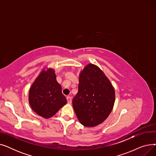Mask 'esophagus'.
<instances>
[{"instance_id": "esophagus-1", "label": "esophagus", "mask_w": 156, "mask_h": 156, "mask_svg": "<svg viewBox=\"0 0 156 156\" xmlns=\"http://www.w3.org/2000/svg\"><path fill=\"white\" fill-rule=\"evenodd\" d=\"M66 99H67V101H68V104H71V102H72V99H71V97H69V96H68Z\"/></svg>"}]
</instances>
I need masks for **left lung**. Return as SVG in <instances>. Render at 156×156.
Here are the masks:
<instances>
[{
    "label": "left lung",
    "instance_id": "8db88e82",
    "mask_svg": "<svg viewBox=\"0 0 156 156\" xmlns=\"http://www.w3.org/2000/svg\"><path fill=\"white\" fill-rule=\"evenodd\" d=\"M115 90L110 80L97 66L87 64L79 75L78 92L73 99L78 119L87 127L101 124L111 112Z\"/></svg>",
    "mask_w": 156,
    "mask_h": 156
}]
</instances>
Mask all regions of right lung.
Instances as JSON below:
<instances>
[{
	"instance_id": "right-lung-1",
	"label": "right lung",
	"mask_w": 156,
	"mask_h": 156,
	"mask_svg": "<svg viewBox=\"0 0 156 156\" xmlns=\"http://www.w3.org/2000/svg\"><path fill=\"white\" fill-rule=\"evenodd\" d=\"M28 101L32 110L45 119L52 117L66 104L54 69L46 67L41 71L30 88Z\"/></svg>"
}]
</instances>
